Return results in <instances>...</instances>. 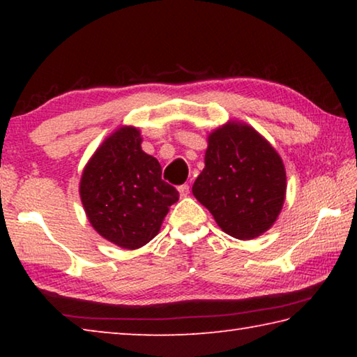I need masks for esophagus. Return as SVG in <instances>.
<instances>
[{
    "mask_svg": "<svg viewBox=\"0 0 357 357\" xmlns=\"http://www.w3.org/2000/svg\"><path fill=\"white\" fill-rule=\"evenodd\" d=\"M178 190L181 193V197H187V195H189V192H190V187H189V184H183V185L178 187Z\"/></svg>",
    "mask_w": 357,
    "mask_h": 357,
    "instance_id": "34e87169",
    "label": "esophagus"
}]
</instances>
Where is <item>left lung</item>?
I'll list each match as a JSON object with an SVG mask.
<instances>
[{
  "label": "left lung",
  "instance_id": "obj_1",
  "mask_svg": "<svg viewBox=\"0 0 357 357\" xmlns=\"http://www.w3.org/2000/svg\"><path fill=\"white\" fill-rule=\"evenodd\" d=\"M285 190L280 155L255 129L228 123L209 135L204 168L192 192L229 236L253 239L268 231Z\"/></svg>",
  "mask_w": 357,
  "mask_h": 357
}]
</instances>
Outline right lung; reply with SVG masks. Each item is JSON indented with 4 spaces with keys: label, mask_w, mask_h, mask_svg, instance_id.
Masks as SVG:
<instances>
[{
    "label": "right lung",
    "mask_w": 357,
    "mask_h": 357,
    "mask_svg": "<svg viewBox=\"0 0 357 357\" xmlns=\"http://www.w3.org/2000/svg\"><path fill=\"white\" fill-rule=\"evenodd\" d=\"M80 197L100 236L123 249H138L159 233L179 192L162 179L155 157L142 149L140 132L121 128L84 167Z\"/></svg>",
    "instance_id": "1"
}]
</instances>
